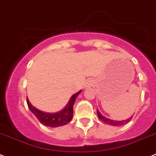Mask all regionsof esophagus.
<instances>
[{
	"label": "esophagus",
	"mask_w": 156,
	"mask_h": 156,
	"mask_svg": "<svg viewBox=\"0 0 156 156\" xmlns=\"http://www.w3.org/2000/svg\"><path fill=\"white\" fill-rule=\"evenodd\" d=\"M92 84H93V83H92L91 80H87L85 82V84H84V87H85V88H89V87H91Z\"/></svg>",
	"instance_id": "1"
}]
</instances>
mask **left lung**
<instances>
[{"label": "left lung", "mask_w": 156, "mask_h": 156, "mask_svg": "<svg viewBox=\"0 0 156 156\" xmlns=\"http://www.w3.org/2000/svg\"><path fill=\"white\" fill-rule=\"evenodd\" d=\"M97 113H98V117H99L100 120H102V121H104V123H107V124L111 125V126H122V125L126 124V123H127L128 122L130 121V120H131V119H132V116H131V117H129V118L126 119V120H120V121H119V120H110V119L107 118L106 116H103V115L101 113V112H100L99 110H98V108H97Z\"/></svg>", "instance_id": "8db88e82"}]
</instances>
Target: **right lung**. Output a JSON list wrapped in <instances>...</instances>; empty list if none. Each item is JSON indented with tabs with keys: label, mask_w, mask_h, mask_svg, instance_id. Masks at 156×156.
Listing matches in <instances>:
<instances>
[{
	"label": "right lung",
	"mask_w": 156,
	"mask_h": 156,
	"mask_svg": "<svg viewBox=\"0 0 156 156\" xmlns=\"http://www.w3.org/2000/svg\"><path fill=\"white\" fill-rule=\"evenodd\" d=\"M81 92V90L77 92L76 94L72 95L69 100L67 105L64 107L62 110L57 112V113H46V112L41 111L38 110L36 107H33L27 98V105L29 109L31 110L32 113L35 115L39 121L43 125L50 127H58V126H64L72 120L73 116V106L75 104V99L78 95Z\"/></svg>",
	"instance_id": "obj_1"
}]
</instances>
